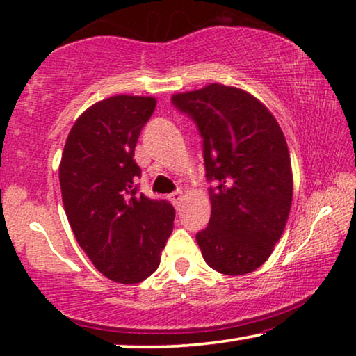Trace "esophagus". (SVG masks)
Returning <instances> with one entry per match:
<instances>
[{"label":"esophagus","mask_w":356,"mask_h":356,"mask_svg":"<svg viewBox=\"0 0 356 356\" xmlns=\"http://www.w3.org/2000/svg\"><path fill=\"white\" fill-rule=\"evenodd\" d=\"M168 197H170V201H172L175 207H179V204H181V201H183V193L181 191H175V193L170 194Z\"/></svg>","instance_id":"34e87169"}]
</instances>
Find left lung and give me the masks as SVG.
Segmentation results:
<instances>
[{
  "instance_id": "obj_1",
  "label": "left lung",
  "mask_w": 356,
  "mask_h": 356,
  "mask_svg": "<svg viewBox=\"0 0 356 356\" xmlns=\"http://www.w3.org/2000/svg\"><path fill=\"white\" fill-rule=\"evenodd\" d=\"M202 136L211 220L196 235L204 261L225 275L256 270L285 230L293 175L285 136L250 92L212 82L172 97Z\"/></svg>"
}]
</instances>
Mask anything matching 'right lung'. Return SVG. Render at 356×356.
Listing matches in <instances>:
<instances>
[{
	"label": "right lung",
	"instance_id": "1",
	"mask_svg": "<svg viewBox=\"0 0 356 356\" xmlns=\"http://www.w3.org/2000/svg\"><path fill=\"white\" fill-rule=\"evenodd\" d=\"M157 100L115 95L89 106L67 134L60 162L65 211L95 269L118 284L152 275L173 230L175 209L138 194L134 147Z\"/></svg>",
	"mask_w": 356,
	"mask_h": 356
}]
</instances>
